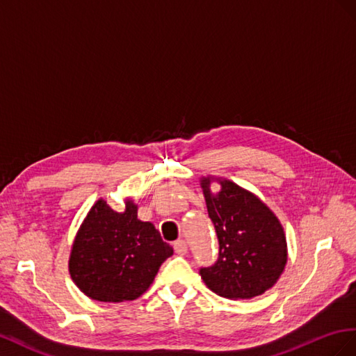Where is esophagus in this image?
I'll return each mask as SVG.
<instances>
[{
  "instance_id": "obj_1",
  "label": "esophagus",
  "mask_w": 356,
  "mask_h": 356,
  "mask_svg": "<svg viewBox=\"0 0 356 356\" xmlns=\"http://www.w3.org/2000/svg\"><path fill=\"white\" fill-rule=\"evenodd\" d=\"M172 248H175V252L179 253V255H185V253L188 252V245H186V241L184 238L176 240L175 245H172Z\"/></svg>"
}]
</instances>
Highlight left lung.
<instances>
[{
	"instance_id": "left-lung-1",
	"label": "left lung",
	"mask_w": 356,
	"mask_h": 356,
	"mask_svg": "<svg viewBox=\"0 0 356 356\" xmlns=\"http://www.w3.org/2000/svg\"><path fill=\"white\" fill-rule=\"evenodd\" d=\"M210 194V179L202 180L209 218L218 237V258L200 274L220 297L252 298L277 282L286 266V238L277 218L250 192L220 181Z\"/></svg>"
}]
</instances>
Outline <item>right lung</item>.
<instances>
[{
    "label": "right lung",
    "instance_id": "add662e5",
    "mask_svg": "<svg viewBox=\"0 0 356 356\" xmlns=\"http://www.w3.org/2000/svg\"><path fill=\"white\" fill-rule=\"evenodd\" d=\"M172 248L150 222L137 219V206L124 213L99 200L80 227L70 257V274L88 297L104 302L138 298Z\"/></svg>",
    "mask_w": 356,
    "mask_h": 356
}]
</instances>
